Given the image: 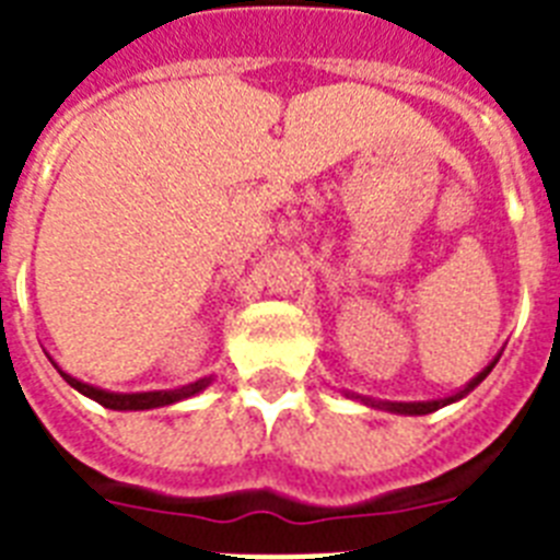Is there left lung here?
I'll return each instance as SVG.
<instances>
[{"label": "left lung", "instance_id": "1", "mask_svg": "<svg viewBox=\"0 0 560 560\" xmlns=\"http://www.w3.org/2000/svg\"><path fill=\"white\" fill-rule=\"evenodd\" d=\"M497 360H500V358L491 360V363H488V366L477 374V377H470V381L465 383V389L453 392V395H447V398H435V400H381V398H369V395H358V392H346V398H358L360 404H366V407L386 409V412H395V416H427V412H435V409L447 407V404H453V400H462L465 395H468V392L477 389L479 383L488 377V372L494 369Z\"/></svg>", "mask_w": 560, "mask_h": 560}]
</instances>
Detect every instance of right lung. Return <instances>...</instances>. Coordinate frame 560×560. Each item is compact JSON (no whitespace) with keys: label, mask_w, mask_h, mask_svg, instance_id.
Returning a JSON list of instances; mask_svg holds the SVG:
<instances>
[{"label":"right lung","mask_w":560,"mask_h":560,"mask_svg":"<svg viewBox=\"0 0 560 560\" xmlns=\"http://www.w3.org/2000/svg\"><path fill=\"white\" fill-rule=\"evenodd\" d=\"M57 366V363H55ZM60 377H63L72 389H78L86 398L98 400L101 407L107 409H156V407H168V404H177V400H186L197 392H202L211 383V377H200V381L186 383V386H179V389H153V392H109V389H98V386H92V383H83L72 374H66L63 369L57 366Z\"/></svg>","instance_id":"1"}]
</instances>
